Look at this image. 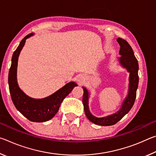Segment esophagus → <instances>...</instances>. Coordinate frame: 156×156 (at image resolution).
<instances>
[{"label": "esophagus", "mask_w": 156, "mask_h": 156, "mask_svg": "<svg viewBox=\"0 0 156 156\" xmlns=\"http://www.w3.org/2000/svg\"><path fill=\"white\" fill-rule=\"evenodd\" d=\"M84 80V76H83V75H78L77 76V81L80 84L83 83Z\"/></svg>", "instance_id": "obj_1"}]
</instances>
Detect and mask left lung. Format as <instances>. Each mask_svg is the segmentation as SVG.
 I'll return each instance as SVG.
<instances>
[{"mask_svg": "<svg viewBox=\"0 0 156 156\" xmlns=\"http://www.w3.org/2000/svg\"><path fill=\"white\" fill-rule=\"evenodd\" d=\"M117 41L120 46L119 54L121 56L120 58H118V61L120 66L126 69V71L129 73L128 94L122 102L120 109L117 112L112 115L102 118L96 117L91 114L89 111V91L84 87H83L84 91L83 102L85 115L91 122L100 126H111L117 123L130 111L136 98V91L138 89L139 82L138 62L134 56L133 49L127 42L121 38H117Z\"/></svg>", "mask_w": 156, "mask_h": 156, "instance_id": "8db88e82", "label": "left lung"}]
</instances>
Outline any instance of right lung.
<instances>
[{
    "label": "right lung",
    "mask_w": 156,
    "mask_h": 156,
    "mask_svg": "<svg viewBox=\"0 0 156 156\" xmlns=\"http://www.w3.org/2000/svg\"><path fill=\"white\" fill-rule=\"evenodd\" d=\"M33 35L34 34L31 33L26 36L20 41L19 45L13 54L12 65L9 72L8 83L13 103L18 112L29 120L43 122L51 119L56 114L63 100L77 86V84L75 82H69L49 96L41 99L31 98L21 90L17 82L18 57L26 40Z\"/></svg>",
    "instance_id": "obj_1"
}]
</instances>
